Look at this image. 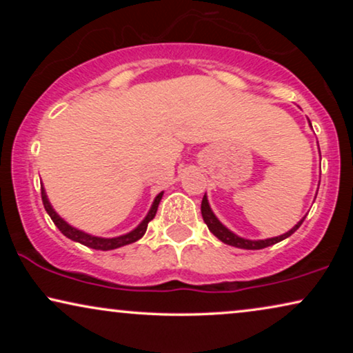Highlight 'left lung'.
<instances>
[{
	"label": "left lung",
	"instance_id": "1",
	"mask_svg": "<svg viewBox=\"0 0 353 353\" xmlns=\"http://www.w3.org/2000/svg\"><path fill=\"white\" fill-rule=\"evenodd\" d=\"M310 122V120H308ZM312 127V123H310ZM201 214H202V219H204L205 225L209 226L210 233H214L216 238H219L221 243L228 244V245H234V248H239V249H248V250H257V249H263V248H268V245H273L279 243V241L286 239L291 236L292 233H296L299 230V226L302 225V221L305 220V216L299 221V223L294 226L288 231V233H284L281 236H276V238H270V239H259V241H252V239H244L241 238V236L234 234L233 231H230L226 226L221 223V221L216 219L214 212H212L210 205H209V201H207V196H204V199H202V204H201Z\"/></svg>",
	"mask_w": 353,
	"mask_h": 353
}]
</instances>
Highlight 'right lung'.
<instances>
[{"instance_id": "right-lung-1", "label": "right lung", "mask_w": 353, "mask_h": 353, "mask_svg": "<svg viewBox=\"0 0 353 353\" xmlns=\"http://www.w3.org/2000/svg\"><path fill=\"white\" fill-rule=\"evenodd\" d=\"M162 196H163V192H159V194L156 196V199H154V202H152L151 209H149V212H148V215L144 216V220L133 231H130V233H127V234L117 236V238H99V236H93V234L85 233V231H81V230H77V228H74V226H70L69 223H67L65 220H62L61 216L56 214V210L52 209L50 201H48L45 188L41 186L43 205H45L48 215L51 216V220L54 221V225L57 226V228H59L61 233L67 236L69 239L75 241V243H80V244L86 245V248H91V249H96V250H112V249L122 248V245L132 244V243H134V241L141 239L144 233H146V230H148V223L154 219V216H156L159 202H161Z\"/></svg>"}]
</instances>
